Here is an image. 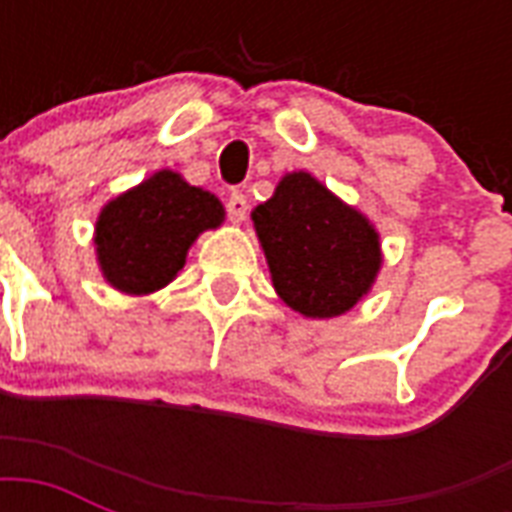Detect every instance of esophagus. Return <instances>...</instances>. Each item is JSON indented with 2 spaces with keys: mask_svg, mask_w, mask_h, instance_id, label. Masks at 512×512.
<instances>
[{
  "mask_svg": "<svg viewBox=\"0 0 512 512\" xmlns=\"http://www.w3.org/2000/svg\"><path fill=\"white\" fill-rule=\"evenodd\" d=\"M247 212H249V204H247V196L239 191H233L228 196V217H231V223H244L247 220Z\"/></svg>",
  "mask_w": 512,
  "mask_h": 512,
  "instance_id": "esophagus-1",
  "label": "esophagus"
}]
</instances>
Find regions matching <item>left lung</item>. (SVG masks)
Listing matches in <instances>:
<instances>
[{"label": "left lung", "instance_id": "obj_1", "mask_svg": "<svg viewBox=\"0 0 512 512\" xmlns=\"http://www.w3.org/2000/svg\"><path fill=\"white\" fill-rule=\"evenodd\" d=\"M252 223L276 295L308 319L348 313L377 281V228L311 172L281 177L271 199L252 209Z\"/></svg>", "mask_w": 512, "mask_h": 512}]
</instances>
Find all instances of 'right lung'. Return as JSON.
<instances>
[{
	"label": "right lung",
	"instance_id": "1",
	"mask_svg": "<svg viewBox=\"0 0 512 512\" xmlns=\"http://www.w3.org/2000/svg\"><path fill=\"white\" fill-rule=\"evenodd\" d=\"M225 220L223 201L175 170H159L103 204L95 257L106 284L122 295H151L183 271L188 249Z\"/></svg>",
	"mask_w": 512,
	"mask_h": 512
}]
</instances>
